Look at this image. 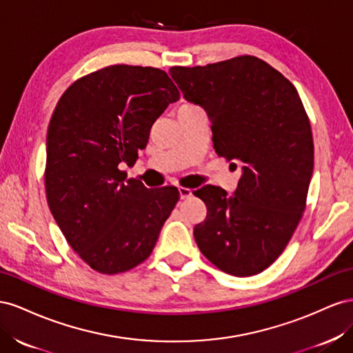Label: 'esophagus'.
<instances>
[{"instance_id": "34e87169", "label": "esophagus", "mask_w": 353, "mask_h": 353, "mask_svg": "<svg viewBox=\"0 0 353 353\" xmlns=\"http://www.w3.org/2000/svg\"><path fill=\"white\" fill-rule=\"evenodd\" d=\"M179 194H180V199H188V198L192 196V190H190L189 188L180 186L179 188Z\"/></svg>"}]
</instances>
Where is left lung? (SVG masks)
I'll return each mask as SVG.
<instances>
[{"mask_svg": "<svg viewBox=\"0 0 353 353\" xmlns=\"http://www.w3.org/2000/svg\"><path fill=\"white\" fill-rule=\"evenodd\" d=\"M186 100L211 121L216 154L243 164L235 194L194 192L207 205L199 251L234 276L257 275L285 250L306 208L314 137L296 87L256 56L170 69ZM234 164V163H232Z\"/></svg>", "mask_w": 353, "mask_h": 353, "instance_id": "obj_1", "label": "left lung"}]
</instances>
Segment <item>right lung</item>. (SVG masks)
<instances>
[{
	"mask_svg": "<svg viewBox=\"0 0 353 353\" xmlns=\"http://www.w3.org/2000/svg\"><path fill=\"white\" fill-rule=\"evenodd\" d=\"M180 93L152 66L112 65L70 84L47 132L50 211L68 244L93 270L123 274L150 256L179 201L174 186L127 179L150 128Z\"/></svg>",
	"mask_w": 353,
	"mask_h": 353,
	"instance_id": "obj_1",
	"label": "right lung"
}]
</instances>
